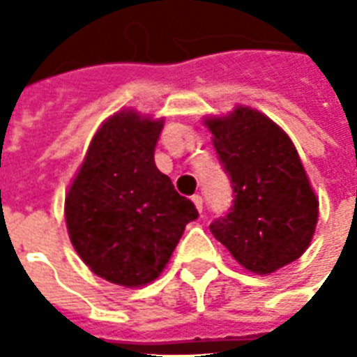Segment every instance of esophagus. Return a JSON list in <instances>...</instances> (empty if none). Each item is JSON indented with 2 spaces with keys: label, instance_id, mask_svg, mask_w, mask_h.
Returning a JSON list of instances; mask_svg holds the SVG:
<instances>
[{
  "label": "esophagus",
  "instance_id": "1",
  "mask_svg": "<svg viewBox=\"0 0 357 357\" xmlns=\"http://www.w3.org/2000/svg\"><path fill=\"white\" fill-rule=\"evenodd\" d=\"M193 202H195V206H197V210H199V212H202V197L201 195H193Z\"/></svg>",
  "mask_w": 357,
  "mask_h": 357
}]
</instances>
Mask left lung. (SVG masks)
<instances>
[{"mask_svg": "<svg viewBox=\"0 0 357 357\" xmlns=\"http://www.w3.org/2000/svg\"><path fill=\"white\" fill-rule=\"evenodd\" d=\"M233 206L210 231L237 262L268 275L298 260L314 237L319 202L291 137L250 107L206 118Z\"/></svg>", "mask_w": 357, "mask_h": 357, "instance_id": "1", "label": "left lung"}]
</instances>
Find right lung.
<instances>
[{
	"mask_svg": "<svg viewBox=\"0 0 357 357\" xmlns=\"http://www.w3.org/2000/svg\"><path fill=\"white\" fill-rule=\"evenodd\" d=\"M164 120L120 110L102 122L66 193L73 247L95 275L122 287L155 281L183 229L199 218L195 204L156 168Z\"/></svg>",
	"mask_w": 357,
	"mask_h": 357,
	"instance_id": "add662e5",
	"label": "right lung"
}]
</instances>
